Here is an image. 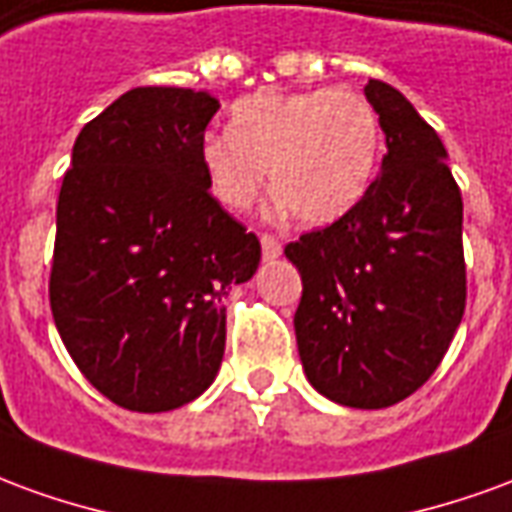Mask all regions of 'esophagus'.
I'll return each instance as SVG.
<instances>
[{"mask_svg":"<svg viewBox=\"0 0 512 512\" xmlns=\"http://www.w3.org/2000/svg\"><path fill=\"white\" fill-rule=\"evenodd\" d=\"M260 246H263V257H266V260H274V257L282 255V241L274 238L271 233L260 235Z\"/></svg>","mask_w":512,"mask_h":512,"instance_id":"34e87169","label":"esophagus"}]
</instances>
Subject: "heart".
<instances>
[{
	"label": "heart",
	"instance_id": "1",
	"mask_svg": "<svg viewBox=\"0 0 512 512\" xmlns=\"http://www.w3.org/2000/svg\"><path fill=\"white\" fill-rule=\"evenodd\" d=\"M381 147L373 104L351 87L257 93L235 101L230 131H205L200 161L213 197L252 208L266 186L301 224L321 227L362 200Z\"/></svg>",
	"mask_w": 512,
	"mask_h": 512
}]
</instances>
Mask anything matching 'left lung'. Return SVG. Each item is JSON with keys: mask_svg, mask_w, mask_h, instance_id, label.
<instances>
[{"mask_svg": "<svg viewBox=\"0 0 512 512\" xmlns=\"http://www.w3.org/2000/svg\"><path fill=\"white\" fill-rule=\"evenodd\" d=\"M367 101L386 156L362 200L285 246L301 274L293 326L310 384L340 406L414 395L450 348L466 307L463 200L439 134L392 84Z\"/></svg>", "mask_w": 512, "mask_h": 512, "instance_id": "1", "label": "left lung"}]
</instances>
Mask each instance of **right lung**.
<instances>
[{
	"label": "right lung",
	"mask_w": 512,
	"mask_h": 512,
	"mask_svg": "<svg viewBox=\"0 0 512 512\" xmlns=\"http://www.w3.org/2000/svg\"><path fill=\"white\" fill-rule=\"evenodd\" d=\"M216 109L211 93L134 87L82 128L62 178L51 315L82 376L128 411L211 386L222 299L260 263L257 235L208 191L200 139Z\"/></svg>",
	"instance_id": "obj_1"
}]
</instances>
